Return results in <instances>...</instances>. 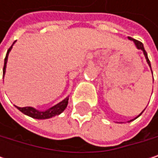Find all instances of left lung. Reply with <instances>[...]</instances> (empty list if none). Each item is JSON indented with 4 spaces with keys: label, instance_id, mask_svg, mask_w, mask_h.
<instances>
[{
    "label": "left lung",
    "instance_id": "obj_1",
    "mask_svg": "<svg viewBox=\"0 0 158 158\" xmlns=\"http://www.w3.org/2000/svg\"><path fill=\"white\" fill-rule=\"evenodd\" d=\"M128 39L129 40H131V41H133L134 43H135V47L137 49H139V50H142L143 53V55H144V57H145V59H146V62H147V64H148V66L150 67V69H151V64H150V61H149V59H148V56H147V53L145 52V50H144V48H143V45L141 42H139V41H137V40H135V39H134V38H132V37H129L128 36ZM151 72H152V69H151ZM152 74H153V72H152ZM153 81H154V78H153ZM143 111L137 116V117H135V119H133V120H131V121H129L128 123H130V122H132V121H134V120H135L136 118H138L141 114L143 113Z\"/></svg>",
    "mask_w": 158,
    "mask_h": 158
}]
</instances>
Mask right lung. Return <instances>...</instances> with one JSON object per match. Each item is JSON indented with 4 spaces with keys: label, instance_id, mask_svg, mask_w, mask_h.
I'll list each match as a JSON object with an SVG mask.
<instances>
[{
    "label": "right lung",
    "instance_id": "add662e5",
    "mask_svg": "<svg viewBox=\"0 0 158 158\" xmlns=\"http://www.w3.org/2000/svg\"><path fill=\"white\" fill-rule=\"evenodd\" d=\"M16 42V41H15ZM12 45V47L9 48V50L7 51V54H6V56H5V59H4V67H3V77L5 75V71H6V65H7V61H8V56H9V53L10 51L12 50L13 46L15 45V43ZM68 103H69V96L66 97L63 101H61L60 102H58L57 104L52 106L51 108H49L48 110H36L35 108L34 107H17L16 108L20 111H22L23 114L27 115V116H30L34 119H38V120H45V119H49V118H52L56 115H59L61 112H63L65 109L67 108L68 106Z\"/></svg>",
    "mask_w": 158,
    "mask_h": 158
}]
</instances>
